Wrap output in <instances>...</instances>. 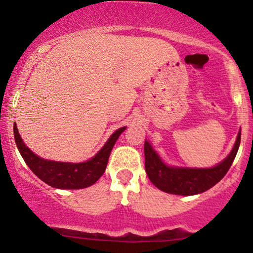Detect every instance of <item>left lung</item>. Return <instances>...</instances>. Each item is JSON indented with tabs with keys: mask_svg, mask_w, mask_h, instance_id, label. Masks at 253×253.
<instances>
[{
	"mask_svg": "<svg viewBox=\"0 0 253 253\" xmlns=\"http://www.w3.org/2000/svg\"><path fill=\"white\" fill-rule=\"evenodd\" d=\"M240 135L239 130L233 149L221 163L207 169L169 167L157 155L149 141L145 140V170L150 181L165 193L183 196L203 193L214 187L227 173L239 149Z\"/></svg>",
	"mask_w": 253,
	"mask_h": 253,
	"instance_id": "1",
	"label": "left lung"
}]
</instances>
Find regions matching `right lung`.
I'll return each instance as SVG.
<instances>
[{"label":"right lung","mask_w":253,"mask_h":253,"mask_svg":"<svg viewBox=\"0 0 253 253\" xmlns=\"http://www.w3.org/2000/svg\"><path fill=\"white\" fill-rule=\"evenodd\" d=\"M125 129L126 127L115 130L102 149L91 159L83 163L47 161L34 155L24 144L15 124H14V138L26 164L46 184L58 189H83L94 184L103 175L113 146Z\"/></svg>","instance_id":"right-lung-1"}]
</instances>
